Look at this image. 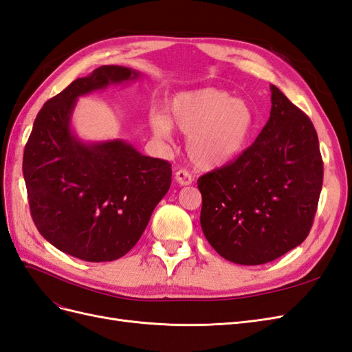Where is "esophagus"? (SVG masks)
I'll return each instance as SVG.
<instances>
[{"label": "esophagus", "mask_w": 352, "mask_h": 352, "mask_svg": "<svg viewBox=\"0 0 352 352\" xmlns=\"http://www.w3.org/2000/svg\"><path fill=\"white\" fill-rule=\"evenodd\" d=\"M175 179L180 186H186V185H190L194 182V176L189 172H186V170H179V172H176Z\"/></svg>", "instance_id": "1"}]
</instances>
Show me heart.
<instances>
[{"label":"heart","mask_w":352,"mask_h":352,"mask_svg":"<svg viewBox=\"0 0 352 352\" xmlns=\"http://www.w3.org/2000/svg\"><path fill=\"white\" fill-rule=\"evenodd\" d=\"M166 116H151L155 136L167 138L172 122L188 135V151L202 170H216L236 160L248 146L257 126L251 104L226 91L202 88L180 92L168 104Z\"/></svg>","instance_id":"heart-1"}]
</instances>
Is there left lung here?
I'll list each match as a JSON object with an SVG mask.
<instances>
[{
  "label": "left lung",
  "mask_w": 352,
  "mask_h": 352,
  "mask_svg": "<svg viewBox=\"0 0 352 352\" xmlns=\"http://www.w3.org/2000/svg\"><path fill=\"white\" fill-rule=\"evenodd\" d=\"M272 110L236 162L198 179L201 228L223 258L257 265L310 233L323 184L318 138L308 117L270 85Z\"/></svg>",
  "instance_id": "left-lung-1"
}]
</instances>
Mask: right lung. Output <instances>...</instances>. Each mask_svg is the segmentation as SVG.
Wrapping results in <instances>:
<instances>
[{
  "instance_id": "obj_1",
  "label": "right lung",
  "mask_w": 352,
  "mask_h": 352,
  "mask_svg": "<svg viewBox=\"0 0 352 352\" xmlns=\"http://www.w3.org/2000/svg\"><path fill=\"white\" fill-rule=\"evenodd\" d=\"M141 78L101 66L72 82L38 113L25 146L30 214L51 245L85 261H113L140 241L172 184V166L123 140L85 142L72 127L78 98Z\"/></svg>"
}]
</instances>
